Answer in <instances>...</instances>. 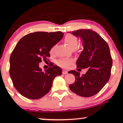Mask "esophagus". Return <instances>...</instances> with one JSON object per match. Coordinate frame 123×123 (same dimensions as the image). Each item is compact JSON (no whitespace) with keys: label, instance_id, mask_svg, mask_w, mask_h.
<instances>
[{"label":"esophagus","instance_id":"1","mask_svg":"<svg viewBox=\"0 0 123 123\" xmlns=\"http://www.w3.org/2000/svg\"><path fill=\"white\" fill-rule=\"evenodd\" d=\"M63 74H67V73H68V72L67 71H66V70H63Z\"/></svg>","mask_w":123,"mask_h":123}]
</instances>
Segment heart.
<instances>
[{
    "label": "heart",
    "instance_id": "b5f03b06",
    "mask_svg": "<svg viewBox=\"0 0 123 123\" xmlns=\"http://www.w3.org/2000/svg\"><path fill=\"white\" fill-rule=\"evenodd\" d=\"M64 42L68 46L72 49H74L78 45V40L75 36L72 34H68L65 36ZM55 45L53 46L50 50L51 53H53L55 49ZM73 63V60L72 59L64 58L59 60L58 61V64L60 67L64 68H67L69 67Z\"/></svg>",
    "mask_w": 123,
    "mask_h": 123
}]
</instances>
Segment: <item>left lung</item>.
<instances>
[{"mask_svg":"<svg viewBox=\"0 0 123 123\" xmlns=\"http://www.w3.org/2000/svg\"><path fill=\"white\" fill-rule=\"evenodd\" d=\"M70 33L81 38L84 49L76 62L78 71L71 70L69 73L75 78L69 88L80 96H92L100 92L110 77L112 60L110 49L106 42L92 30L81 29ZM87 68L85 74L80 76L79 72Z\"/></svg>","mask_w":123,"mask_h":123,"instance_id":"1","label":"left lung"}]
</instances>
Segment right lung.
<instances>
[{"instance_id": "1", "label": "right lung", "mask_w": 123, "mask_h": 123, "mask_svg": "<svg viewBox=\"0 0 123 123\" xmlns=\"http://www.w3.org/2000/svg\"><path fill=\"white\" fill-rule=\"evenodd\" d=\"M63 35L61 31L36 32L18 41L10 56L9 74L14 87L23 96L32 100L41 98L49 92L55 77L62 75L59 67L53 64L43 72L39 63L50 56L51 48Z\"/></svg>"}]
</instances>
